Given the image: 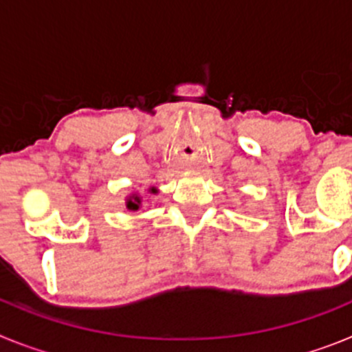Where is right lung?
<instances>
[{"label":"right lung","mask_w":352,"mask_h":352,"mask_svg":"<svg viewBox=\"0 0 352 352\" xmlns=\"http://www.w3.org/2000/svg\"><path fill=\"white\" fill-rule=\"evenodd\" d=\"M149 192H151V194H157V188H149ZM141 203L142 201L138 194H132L126 197V208H129L130 211H138L139 208H141Z\"/></svg>","instance_id":"obj_1"}]
</instances>
